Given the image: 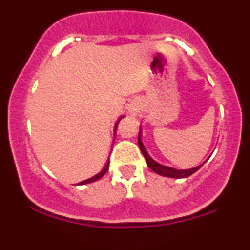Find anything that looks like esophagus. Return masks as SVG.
Returning <instances> with one entry per match:
<instances>
[{
    "label": "esophagus",
    "mask_w": 250,
    "mask_h": 250,
    "mask_svg": "<svg viewBox=\"0 0 250 250\" xmlns=\"http://www.w3.org/2000/svg\"><path fill=\"white\" fill-rule=\"evenodd\" d=\"M136 113H137V109H135V108L130 109V114H133V115H136Z\"/></svg>",
    "instance_id": "34e87169"
}]
</instances>
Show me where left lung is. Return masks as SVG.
Returning <instances> with one entry per match:
<instances>
[{
    "label": "left lung",
    "mask_w": 250,
    "mask_h": 250,
    "mask_svg": "<svg viewBox=\"0 0 250 250\" xmlns=\"http://www.w3.org/2000/svg\"><path fill=\"white\" fill-rule=\"evenodd\" d=\"M139 146H140V149H141L143 156H145L146 161H147V165L148 167L151 169V170L154 171V173L159 174V175H162V176H166V177H173V179H185V177H188L190 176L191 174H194L195 171H197L199 169L202 167L203 165H205V162L202 163V165L197 166V167L195 168H190V169H175V168H171V167H168V166H163L161 163L156 162L155 160H153L150 157V155L148 154L147 149H146L145 146H143L142 143V140H141V129H140V133H139Z\"/></svg>",
    "instance_id": "obj_1"
}]
</instances>
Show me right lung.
Listing matches in <instances>:
<instances>
[{
	"label": "right lung",
	"mask_w": 250,
	"mask_h": 250,
	"mask_svg": "<svg viewBox=\"0 0 250 250\" xmlns=\"http://www.w3.org/2000/svg\"><path fill=\"white\" fill-rule=\"evenodd\" d=\"M123 117H125V116H123V115H122V116H121V117H120V119H119V121H117V122H116V125H115V130H116V128H117V125H119V122H120V121H121V120L123 119ZM108 168H109V161H108L107 163H105L104 168H103V169H102V170H101V171H100V173H99V174H96V175H95V176L90 177V179H88V180H85V181H82V182H80V185H85V183H91V182H95V181H97V180H99V179H101V177L103 176V175H104L105 173H107Z\"/></svg>",
	"instance_id": "right-lung-1"
}]
</instances>
